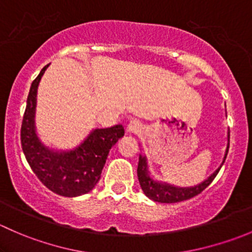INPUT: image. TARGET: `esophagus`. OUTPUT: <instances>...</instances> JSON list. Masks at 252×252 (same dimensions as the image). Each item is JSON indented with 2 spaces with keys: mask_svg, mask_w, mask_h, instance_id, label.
I'll return each mask as SVG.
<instances>
[{
  "mask_svg": "<svg viewBox=\"0 0 252 252\" xmlns=\"http://www.w3.org/2000/svg\"><path fill=\"white\" fill-rule=\"evenodd\" d=\"M142 129L141 123L139 121H130L126 126V131L130 134H138L140 133Z\"/></svg>",
  "mask_w": 252,
  "mask_h": 252,
  "instance_id": "34e87169",
  "label": "esophagus"
}]
</instances>
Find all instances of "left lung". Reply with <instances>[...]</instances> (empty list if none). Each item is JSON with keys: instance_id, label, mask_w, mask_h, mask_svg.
<instances>
[{"instance_id": "8db88e82", "label": "left lung", "mask_w": 252, "mask_h": 252, "mask_svg": "<svg viewBox=\"0 0 252 252\" xmlns=\"http://www.w3.org/2000/svg\"><path fill=\"white\" fill-rule=\"evenodd\" d=\"M228 144L227 149H225L224 157L220 163V166L213 172L207 179L201 182L200 184L194 185V187H175V185L168 184L166 182H158L155 180L154 178L150 175L149 166H147V158L146 156H139V164H138V178L140 187L149 199L154 200V201L162 202V204H173V202H180L184 200L191 199V197L196 196L200 192L204 191L206 188L212 183L216 175L220 172V167L224 163L225 158H227L228 150H229V129H228Z\"/></svg>"}]
</instances>
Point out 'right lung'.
<instances>
[{
	"label": "right lung",
	"instance_id": "add662e5",
	"mask_svg": "<svg viewBox=\"0 0 252 252\" xmlns=\"http://www.w3.org/2000/svg\"><path fill=\"white\" fill-rule=\"evenodd\" d=\"M48 64L32 83L27 100L20 141L23 152L32 172L51 191L65 197H75L91 191L101 178L111 147L124 135L122 124L105 129H93L73 150H55L37 136L35 126L37 86Z\"/></svg>",
	"mask_w": 252,
	"mask_h": 252
}]
</instances>
